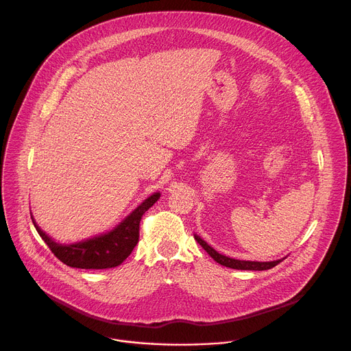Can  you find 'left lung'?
Returning a JSON list of instances; mask_svg holds the SVG:
<instances>
[{"label":"left lung","mask_w":351,"mask_h":351,"mask_svg":"<svg viewBox=\"0 0 351 351\" xmlns=\"http://www.w3.org/2000/svg\"><path fill=\"white\" fill-rule=\"evenodd\" d=\"M194 239L197 240V243L202 245L206 252L221 265L228 267V268H233V269H243V271H265V269H271L275 265H278L279 263H282L285 258L282 260H276V261H268V263H258V261H241V260H234V258H229L226 256L219 254L217 250H214L211 245L207 244V241H204L202 237L194 234Z\"/></svg>","instance_id":"8db88e82"}]
</instances>
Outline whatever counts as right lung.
<instances>
[{"instance_id": "1", "label": "right lung", "mask_w": 351, "mask_h": 351, "mask_svg": "<svg viewBox=\"0 0 351 351\" xmlns=\"http://www.w3.org/2000/svg\"><path fill=\"white\" fill-rule=\"evenodd\" d=\"M160 195V193H154L153 195L145 198L134 211H132L130 215H128L111 232L73 244L56 243L38 228L33 217L32 221L36 230L49 247V250L54 253V256L68 267L80 269L115 268L121 265L133 252V248L138 241L141 217L149 207L154 206Z\"/></svg>"}]
</instances>
